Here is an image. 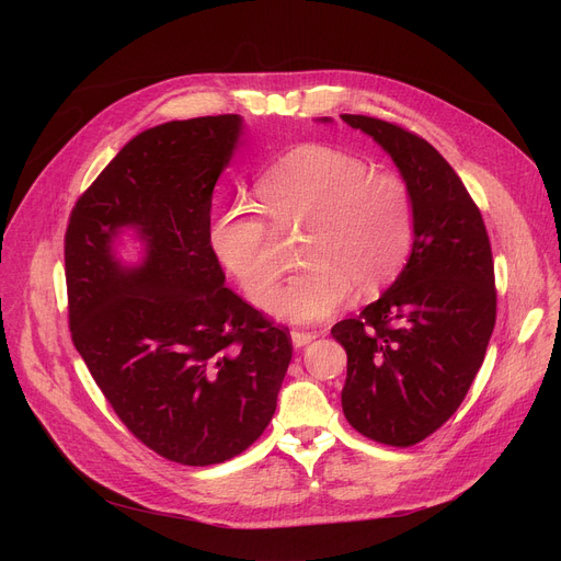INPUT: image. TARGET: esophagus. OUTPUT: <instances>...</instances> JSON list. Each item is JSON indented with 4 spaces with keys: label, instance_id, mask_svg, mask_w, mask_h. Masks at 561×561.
Here are the masks:
<instances>
[{
    "label": "esophagus",
    "instance_id": "1",
    "mask_svg": "<svg viewBox=\"0 0 561 561\" xmlns=\"http://www.w3.org/2000/svg\"><path fill=\"white\" fill-rule=\"evenodd\" d=\"M313 339H318L316 332H302V330H293V332H290V341H293V345H296V347H305V345H309Z\"/></svg>",
    "mask_w": 561,
    "mask_h": 561
}]
</instances>
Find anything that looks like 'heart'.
<instances>
[{"mask_svg": "<svg viewBox=\"0 0 561 561\" xmlns=\"http://www.w3.org/2000/svg\"><path fill=\"white\" fill-rule=\"evenodd\" d=\"M256 193L277 229L307 227L302 263L268 311L284 322H318L336 313L352 288L373 293L402 271L416 231L414 197L396 172L334 145L307 142L261 174ZM218 261L245 296L271 300L279 265L273 227L252 206H231L211 227Z\"/></svg>", "mask_w": 561, "mask_h": 561, "instance_id": "heart-1", "label": "heart"}]
</instances>
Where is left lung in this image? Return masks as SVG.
I'll use <instances>...</instances> for the list:
<instances>
[{
	"label": "left lung",
	"instance_id": "1",
	"mask_svg": "<svg viewBox=\"0 0 561 561\" xmlns=\"http://www.w3.org/2000/svg\"><path fill=\"white\" fill-rule=\"evenodd\" d=\"M341 121L393 159L414 197L402 273L357 318L332 328L347 352V423L377 444L407 448L455 414L484 362L495 325L491 243L478 204L425 138L368 115Z\"/></svg>",
	"mask_w": 561,
	"mask_h": 561
}]
</instances>
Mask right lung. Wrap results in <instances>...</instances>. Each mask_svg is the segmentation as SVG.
<instances>
[{
  "instance_id": "obj_1",
  "label": "right lung",
  "mask_w": 561,
  "mask_h": 561,
  "mask_svg": "<svg viewBox=\"0 0 561 561\" xmlns=\"http://www.w3.org/2000/svg\"><path fill=\"white\" fill-rule=\"evenodd\" d=\"M241 115L172 121L131 138L77 199L66 231L77 352L127 430L184 466L222 463L268 427L293 357L233 290L211 248V197ZM134 228L146 254L123 264Z\"/></svg>"
}]
</instances>
